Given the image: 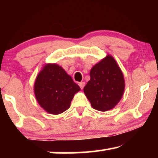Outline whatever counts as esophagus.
Wrapping results in <instances>:
<instances>
[{"label": "esophagus", "mask_w": 158, "mask_h": 158, "mask_svg": "<svg viewBox=\"0 0 158 158\" xmlns=\"http://www.w3.org/2000/svg\"><path fill=\"white\" fill-rule=\"evenodd\" d=\"M78 85L80 87H81V89H83V88H84V86H85V83H84V82H80V83H78Z\"/></svg>", "instance_id": "obj_1"}]
</instances>
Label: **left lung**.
I'll return each mask as SVG.
<instances>
[{
  "instance_id": "obj_1",
  "label": "left lung",
  "mask_w": 158,
  "mask_h": 158,
  "mask_svg": "<svg viewBox=\"0 0 158 158\" xmlns=\"http://www.w3.org/2000/svg\"><path fill=\"white\" fill-rule=\"evenodd\" d=\"M90 80L83 88L94 109L106 111L119 102L124 91L122 71L111 55H107L93 67Z\"/></svg>"
}]
</instances>
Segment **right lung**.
I'll return each instance as SVG.
<instances>
[{
    "label": "right lung",
    "mask_w": 158,
    "mask_h": 158,
    "mask_svg": "<svg viewBox=\"0 0 158 158\" xmlns=\"http://www.w3.org/2000/svg\"><path fill=\"white\" fill-rule=\"evenodd\" d=\"M34 94L40 106L51 114H60L70 106L81 88L57 64H45L34 83Z\"/></svg>",
    "instance_id": "add662e5"
}]
</instances>
